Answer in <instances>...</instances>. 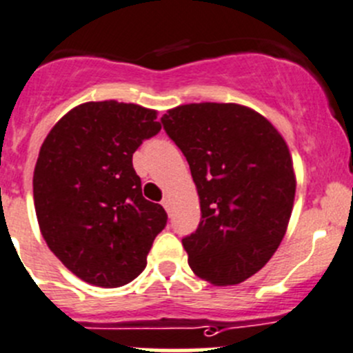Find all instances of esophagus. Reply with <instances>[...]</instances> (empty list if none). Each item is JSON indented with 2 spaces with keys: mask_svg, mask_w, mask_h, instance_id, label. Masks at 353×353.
<instances>
[{
  "mask_svg": "<svg viewBox=\"0 0 353 353\" xmlns=\"http://www.w3.org/2000/svg\"><path fill=\"white\" fill-rule=\"evenodd\" d=\"M161 204H163L164 210H166V211L171 210V201H170V197H164V199L161 201Z\"/></svg>",
  "mask_w": 353,
  "mask_h": 353,
  "instance_id": "34e87169",
  "label": "esophagus"
}]
</instances>
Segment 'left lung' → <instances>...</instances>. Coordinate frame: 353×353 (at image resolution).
Here are the masks:
<instances>
[{"label": "left lung", "mask_w": 353, "mask_h": 353, "mask_svg": "<svg viewBox=\"0 0 353 353\" xmlns=\"http://www.w3.org/2000/svg\"><path fill=\"white\" fill-rule=\"evenodd\" d=\"M161 121L199 196V227L182 241L190 268L214 286L250 279L277 251L293 211L296 174L286 140L241 103H185Z\"/></svg>", "instance_id": "left-lung-1"}]
</instances>
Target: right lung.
<instances>
[{
    "label": "right lung",
    "instance_id": "add662e5",
    "mask_svg": "<svg viewBox=\"0 0 353 353\" xmlns=\"http://www.w3.org/2000/svg\"><path fill=\"white\" fill-rule=\"evenodd\" d=\"M157 110L103 100L70 109L50 130L32 176L39 230L85 283L119 288L139 277L168 214L142 196L133 152L159 133Z\"/></svg>",
    "mask_w": 353,
    "mask_h": 353
}]
</instances>
